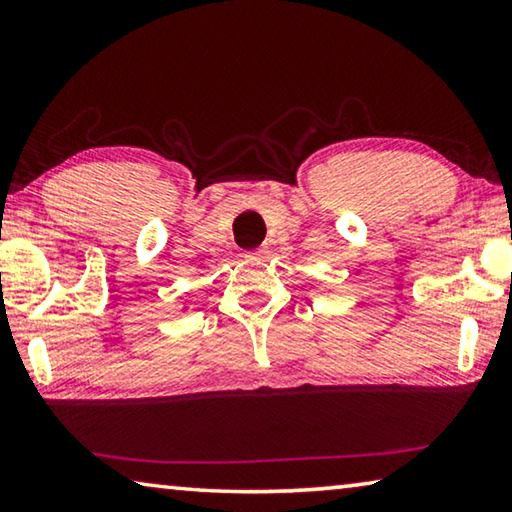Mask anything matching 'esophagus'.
Instances as JSON below:
<instances>
[{
    "label": "esophagus",
    "mask_w": 512,
    "mask_h": 512,
    "mask_svg": "<svg viewBox=\"0 0 512 512\" xmlns=\"http://www.w3.org/2000/svg\"><path fill=\"white\" fill-rule=\"evenodd\" d=\"M246 257L248 259H259V257H264V250H250V253H246Z\"/></svg>",
    "instance_id": "obj_1"
}]
</instances>
